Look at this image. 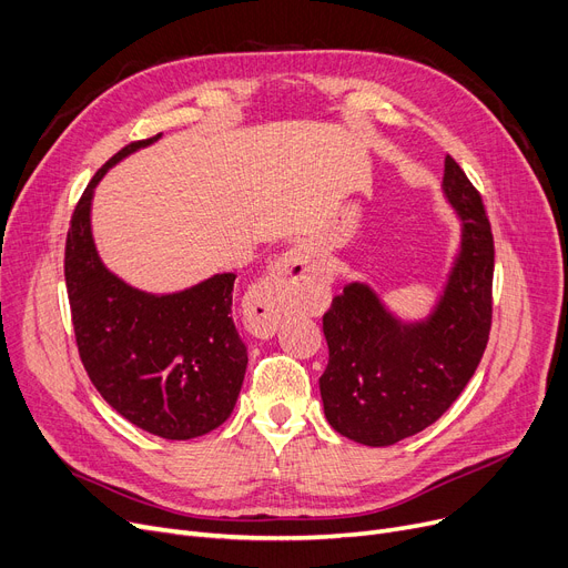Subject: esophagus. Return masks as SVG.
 <instances>
[{
	"label": "esophagus",
	"mask_w": 568,
	"mask_h": 568,
	"mask_svg": "<svg viewBox=\"0 0 568 568\" xmlns=\"http://www.w3.org/2000/svg\"><path fill=\"white\" fill-rule=\"evenodd\" d=\"M326 301L324 277L310 261V252L293 246L286 252L265 284L252 298V324L261 333H272L286 314L310 312Z\"/></svg>",
	"instance_id": "esophagus-1"
}]
</instances>
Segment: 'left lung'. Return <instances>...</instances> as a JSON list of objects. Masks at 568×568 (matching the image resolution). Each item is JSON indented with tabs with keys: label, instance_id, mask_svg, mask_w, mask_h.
Masks as SVG:
<instances>
[{
	"label": "left lung",
	"instance_id": "1",
	"mask_svg": "<svg viewBox=\"0 0 568 568\" xmlns=\"http://www.w3.org/2000/svg\"><path fill=\"white\" fill-rule=\"evenodd\" d=\"M443 191L462 219V252L436 312L400 324L366 284H347L324 314V413L339 436L387 447L434 424L459 398L491 328L494 237L483 197L452 155Z\"/></svg>",
	"mask_w": 568,
	"mask_h": 568
}]
</instances>
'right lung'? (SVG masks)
Here are the masks:
<instances>
[{"instance_id":"add662e5","label":"right lung","mask_w":568,"mask_h":568,"mask_svg":"<svg viewBox=\"0 0 568 568\" xmlns=\"http://www.w3.org/2000/svg\"><path fill=\"white\" fill-rule=\"evenodd\" d=\"M132 142L90 179L64 244V282L83 368L102 398L134 426L168 440L205 436L231 417L246 371L233 324V272L153 296L102 265L90 200L104 172L153 144Z\"/></svg>"}]
</instances>
